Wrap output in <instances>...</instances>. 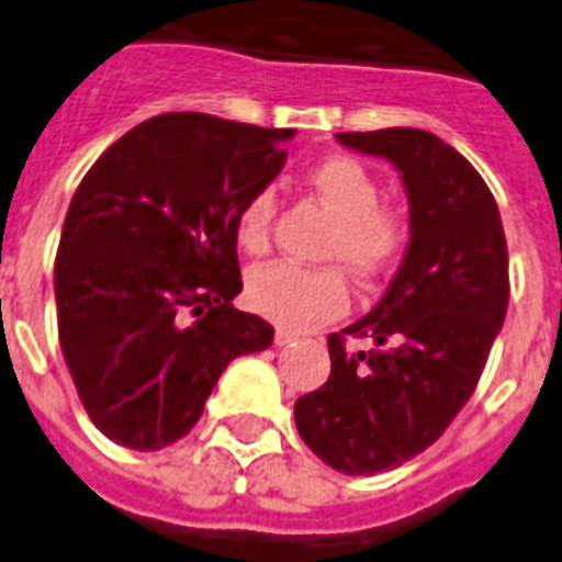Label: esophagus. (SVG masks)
Returning a JSON list of instances; mask_svg holds the SVG:
<instances>
[{
  "mask_svg": "<svg viewBox=\"0 0 562 562\" xmlns=\"http://www.w3.org/2000/svg\"><path fill=\"white\" fill-rule=\"evenodd\" d=\"M294 338H297V335L289 333V329H282V326H280V329H277V335H273V344H277V347H289Z\"/></svg>",
  "mask_w": 562,
  "mask_h": 562,
  "instance_id": "34e87169",
  "label": "esophagus"
}]
</instances>
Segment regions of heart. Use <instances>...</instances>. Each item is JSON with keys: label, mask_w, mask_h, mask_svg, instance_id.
I'll return each instance as SVG.
<instances>
[{"label": "heart", "mask_w": 562, "mask_h": 562, "mask_svg": "<svg viewBox=\"0 0 562 562\" xmlns=\"http://www.w3.org/2000/svg\"><path fill=\"white\" fill-rule=\"evenodd\" d=\"M308 187L333 210L335 227L326 241V256L341 259L361 280H375L396 265L408 245L405 212L379 203L382 187L373 171L356 157L335 154L315 162L306 175ZM273 192L259 189L241 203L236 215V238L247 254H265L271 241ZM247 300L259 315L285 329H308L347 312L350 289L335 268L277 262L250 273Z\"/></svg>", "instance_id": "obj_1"}]
</instances>
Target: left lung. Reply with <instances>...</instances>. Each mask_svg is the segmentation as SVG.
I'll use <instances>...</instances> for the list:
<instances>
[{"label": "left lung", "instance_id": "left-lung-1", "mask_svg": "<svg viewBox=\"0 0 562 562\" xmlns=\"http://www.w3.org/2000/svg\"><path fill=\"white\" fill-rule=\"evenodd\" d=\"M335 139L400 169L411 241L373 312L329 335L333 373L294 402V423L333 470L375 475L435 443L475 391L505 324L507 241L487 183L440 136L384 127ZM347 334L374 347L347 351Z\"/></svg>", "mask_w": 562, "mask_h": 562}]
</instances>
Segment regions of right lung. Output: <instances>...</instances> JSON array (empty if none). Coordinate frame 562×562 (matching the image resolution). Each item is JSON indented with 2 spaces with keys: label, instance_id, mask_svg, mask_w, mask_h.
Masks as SVG:
<instances>
[{
  "label": "right lung",
  "instance_id": "right-lung-1",
  "mask_svg": "<svg viewBox=\"0 0 562 562\" xmlns=\"http://www.w3.org/2000/svg\"><path fill=\"white\" fill-rule=\"evenodd\" d=\"M291 127L162 113L101 154L66 212L57 338L101 435L157 452L192 431L229 361L273 326L233 308L236 215L285 166Z\"/></svg>",
  "mask_w": 562,
  "mask_h": 562
}]
</instances>
